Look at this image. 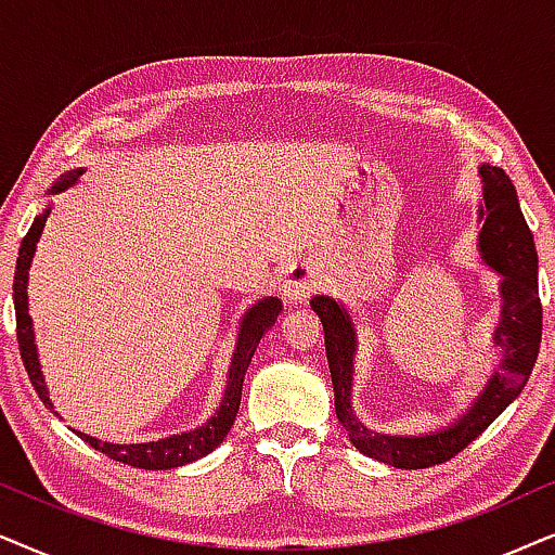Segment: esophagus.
<instances>
[{"label":"esophagus","mask_w":555,"mask_h":555,"mask_svg":"<svg viewBox=\"0 0 555 555\" xmlns=\"http://www.w3.org/2000/svg\"><path fill=\"white\" fill-rule=\"evenodd\" d=\"M284 297L292 301H305L307 297H312L317 289V271L312 263H292L289 269L284 271Z\"/></svg>","instance_id":"1"}]
</instances>
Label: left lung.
I'll list each match as a JSON object with an SVG mask.
<instances>
[{
  "instance_id": "left-lung-1",
  "label": "left lung",
  "mask_w": 555,
  "mask_h": 555,
  "mask_svg": "<svg viewBox=\"0 0 555 555\" xmlns=\"http://www.w3.org/2000/svg\"><path fill=\"white\" fill-rule=\"evenodd\" d=\"M485 182L482 233L479 250L494 271L502 273V322L494 343L505 350L500 371L492 375L469 411L441 431L424 437H386L354 418L350 405L354 330L350 317L335 299L314 297L309 305L320 314L324 347L335 388V411L354 449L398 469H426L444 464L467 449L509 403L518 398L533 373L541 350L543 305L538 297V254L533 233L522 218L518 192L502 167H479Z\"/></svg>"
}]
</instances>
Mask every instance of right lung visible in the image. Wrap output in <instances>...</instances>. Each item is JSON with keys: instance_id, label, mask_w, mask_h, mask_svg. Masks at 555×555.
I'll return each mask as SVG.
<instances>
[{"instance_id": "obj_1", "label": "right lung", "mask_w": 555, "mask_h": 555, "mask_svg": "<svg viewBox=\"0 0 555 555\" xmlns=\"http://www.w3.org/2000/svg\"><path fill=\"white\" fill-rule=\"evenodd\" d=\"M80 175H83V169H73V172L63 175L50 192H61L65 188H70ZM46 220H48V212L37 216L35 223L29 225L27 235L20 243L17 266H14L12 297H14V320H17V345H20L22 363H25V371L29 375V383H33L35 393L40 396V401L46 403L48 409H53V403H50L48 390H46V380H42L40 363H37L33 322H29V314H27V269L35 256V246L37 241H40L42 228H46ZM279 312H282V301L276 297H269V299L256 301V305L246 312V317H243L238 345H235V352L231 360V373H228L223 401H220L218 411L212 413L203 426H197L195 431H184V434H177V437L159 439V441H146V444H111V441H99L80 431L78 437L88 441L93 449H99L101 454H106L108 460L131 464V467H142V469H172L210 454L212 449L225 439V434L231 431L235 416H238L243 378H246L248 363L250 358H254L261 337L269 332L271 324L276 322Z\"/></svg>"}]
</instances>
